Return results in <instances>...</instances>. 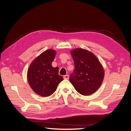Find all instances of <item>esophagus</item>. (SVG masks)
<instances>
[{
	"label": "esophagus",
	"mask_w": 131,
	"mask_h": 131,
	"mask_svg": "<svg viewBox=\"0 0 131 131\" xmlns=\"http://www.w3.org/2000/svg\"><path fill=\"white\" fill-rule=\"evenodd\" d=\"M69 78V77L68 75H66L64 77H63V78H64V79H68Z\"/></svg>",
	"instance_id": "obj_1"
}]
</instances>
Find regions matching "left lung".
<instances>
[{
  "mask_svg": "<svg viewBox=\"0 0 131 131\" xmlns=\"http://www.w3.org/2000/svg\"><path fill=\"white\" fill-rule=\"evenodd\" d=\"M75 65L69 80L78 92L84 96L93 93L100 88L104 77L101 62L90 51L81 48L70 51Z\"/></svg>",
  "mask_w": 131,
  "mask_h": 131,
  "instance_id": "1",
  "label": "left lung"
}]
</instances>
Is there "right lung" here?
<instances>
[{
  "instance_id": "obj_1",
  "label": "right lung",
  "mask_w": 131,
  "mask_h": 131,
  "mask_svg": "<svg viewBox=\"0 0 131 131\" xmlns=\"http://www.w3.org/2000/svg\"><path fill=\"white\" fill-rule=\"evenodd\" d=\"M56 51L47 50L31 63L27 72V80L34 92L42 97H49L56 90L58 85L63 80L58 74V68L51 63L54 60Z\"/></svg>"
}]
</instances>
